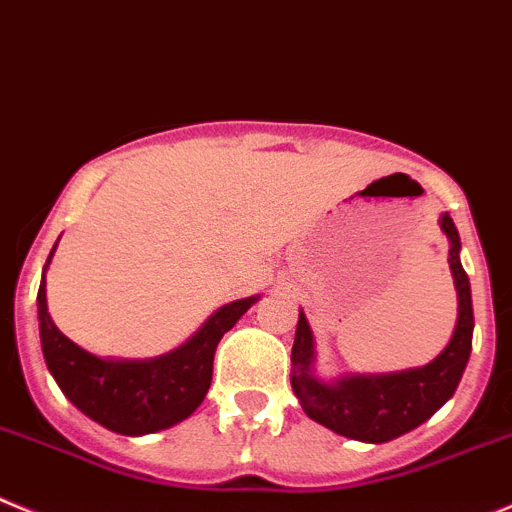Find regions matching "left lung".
<instances>
[{"instance_id":"obj_1","label":"left lung","mask_w":512,"mask_h":512,"mask_svg":"<svg viewBox=\"0 0 512 512\" xmlns=\"http://www.w3.org/2000/svg\"><path fill=\"white\" fill-rule=\"evenodd\" d=\"M439 229L450 242V270L457 290V323L450 343L437 358L417 369L391 374H346L326 381L315 374V338L300 310L293 343L290 384L300 407L313 422L341 437L381 444L412 432L427 422L455 394L472 351V293L470 278L460 262V232L447 212L439 217Z\"/></svg>"}]
</instances>
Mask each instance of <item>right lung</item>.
<instances>
[{
    "label": "right lung",
    "instance_id": "add662e5",
    "mask_svg": "<svg viewBox=\"0 0 512 512\" xmlns=\"http://www.w3.org/2000/svg\"><path fill=\"white\" fill-rule=\"evenodd\" d=\"M47 265L37 290L40 343L47 371L85 417L126 437L161 432L191 417L212 384L217 343L260 300V295H250L222 305L194 336L164 356L100 358L70 341L52 321L45 290Z\"/></svg>",
    "mask_w": 512,
    "mask_h": 512
}]
</instances>
